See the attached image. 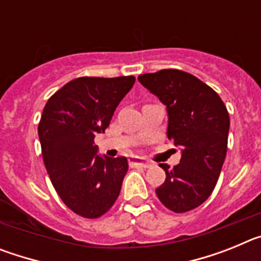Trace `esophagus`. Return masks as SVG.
I'll use <instances>...</instances> for the list:
<instances>
[{
  "label": "esophagus",
  "instance_id": "obj_1",
  "mask_svg": "<svg viewBox=\"0 0 261 261\" xmlns=\"http://www.w3.org/2000/svg\"><path fill=\"white\" fill-rule=\"evenodd\" d=\"M129 166L130 167H141V168H147L150 167V163L145 162L144 159L140 158V156H130L129 158Z\"/></svg>",
  "mask_w": 261,
  "mask_h": 261
}]
</instances>
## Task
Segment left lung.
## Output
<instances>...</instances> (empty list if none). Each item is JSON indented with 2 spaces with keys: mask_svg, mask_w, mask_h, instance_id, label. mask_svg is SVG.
<instances>
[{
  "mask_svg": "<svg viewBox=\"0 0 261 261\" xmlns=\"http://www.w3.org/2000/svg\"><path fill=\"white\" fill-rule=\"evenodd\" d=\"M138 81L167 107V137L181 149L180 163H161L166 180L155 190L175 213L197 208L213 192L227 151L230 117L222 99L195 75L163 69Z\"/></svg>",
  "mask_w": 261,
  "mask_h": 261,
  "instance_id": "8db88e82",
  "label": "left lung"
}]
</instances>
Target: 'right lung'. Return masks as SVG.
Masks as SVG:
<instances>
[{
    "instance_id": "obj_1",
    "label": "right lung",
    "mask_w": 261,
    "mask_h": 261,
    "mask_svg": "<svg viewBox=\"0 0 261 261\" xmlns=\"http://www.w3.org/2000/svg\"><path fill=\"white\" fill-rule=\"evenodd\" d=\"M135 81L133 75L75 78L43 110L38 126L43 161L60 199L78 216L99 218L119 197L128 161L96 155L94 138L105 133Z\"/></svg>"
}]
</instances>
